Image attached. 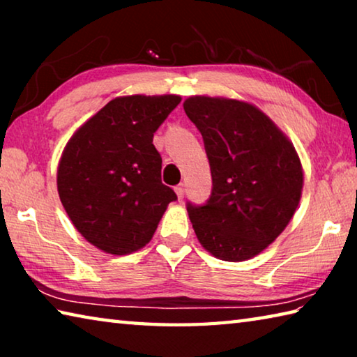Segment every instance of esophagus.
Masks as SVG:
<instances>
[{"label": "esophagus", "mask_w": 357, "mask_h": 357, "mask_svg": "<svg viewBox=\"0 0 357 357\" xmlns=\"http://www.w3.org/2000/svg\"><path fill=\"white\" fill-rule=\"evenodd\" d=\"M174 192H176V195H178V198H179V200H183V198H184V193H185V189H184V184H179V185H176V187H174Z\"/></svg>", "instance_id": "obj_1"}]
</instances>
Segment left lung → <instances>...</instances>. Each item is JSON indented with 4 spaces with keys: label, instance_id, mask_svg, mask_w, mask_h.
Here are the masks:
<instances>
[{
    "label": "left lung",
    "instance_id": "left-lung-1",
    "mask_svg": "<svg viewBox=\"0 0 357 357\" xmlns=\"http://www.w3.org/2000/svg\"><path fill=\"white\" fill-rule=\"evenodd\" d=\"M184 110L203 137L213 176L206 203L185 204L197 238L225 261L255 257L299 204L304 178L294 146L245 102L195 96Z\"/></svg>",
    "mask_w": 357,
    "mask_h": 357
}]
</instances>
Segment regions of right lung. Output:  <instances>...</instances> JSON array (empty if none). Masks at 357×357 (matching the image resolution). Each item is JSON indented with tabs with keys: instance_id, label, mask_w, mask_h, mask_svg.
<instances>
[{
	"instance_id": "right-lung-1",
	"label": "right lung",
	"mask_w": 357,
	"mask_h": 357,
	"mask_svg": "<svg viewBox=\"0 0 357 357\" xmlns=\"http://www.w3.org/2000/svg\"><path fill=\"white\" fill-rule=\"evenodd\" d=\"M179 96H128L108 102L66 146L58 193L82 236L112 255L146 245L168 203L178 197L162 184L154 132Z\"/></svg>"
}]
</instances>
